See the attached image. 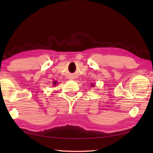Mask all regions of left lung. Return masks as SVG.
<instances>
[{
	"instance_id": "8db88e82",
	"label": "left lung",
	"mask_w": 153,
	"mask_h": 153,
	"mask_svg": "<svg viewBox=\"0 0 153 153\" xmlns=\"http://www.w3.org/2000/svg\"><path fill=\"white\" fill-rule=\"evenodd\" d=\"M92 86H93V85H92Z\"/></svg>"
}]
</instances>
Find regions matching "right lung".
Wrapping results in <instances>:
<instances>
[{"label":"right lung","mask_w":153,"mask_h":153,"mask_svg":"<svg viewBox=\"0 0 153 153\" xmlns=\"http://www.w3.org/2000/svg\"><path fill=\"white\" fill-rule=\"evenodd\" d=\"M56 82H53V85H56Z\"/></svg>","instance_id":"1"}]
</instances>
